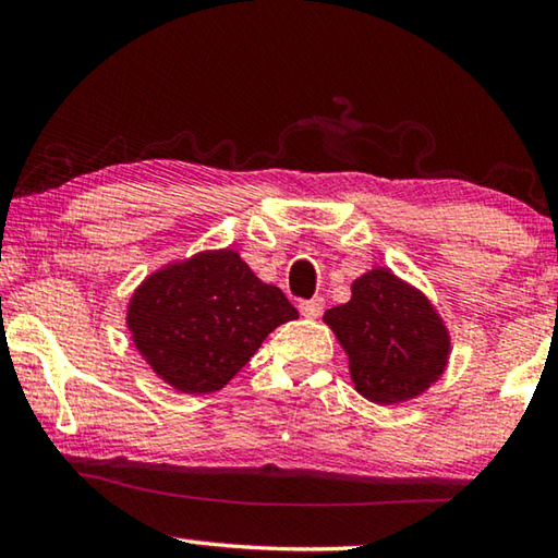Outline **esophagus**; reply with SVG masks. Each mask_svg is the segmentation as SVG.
<instances>
[{"instance_id":"1","label":"esophagus","mask_w":558,"mask_h":558,"mask_svg":"<svg viewBox=\"0 0 558 558\" xmlns=\"http://www.w3.org/2000/svg\"><path fill=\"white\" fill-rule=\"evenodd\" d=\"M300 313L305 317H319L325 313V300L323 298H313V300H300L298 302Z\"/></svg>"}]
</instances>
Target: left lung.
Wrapping results in <instances>:
<instances>
[{"instance_id":"8db88e82","label":"left lung","mask_w":558,"mask_h":558,"mask_svg":"<svg viewBox=\"0 0 558 558\" xmlns=\"http://www.w3.org/2000/svg\"><path fill=\"white\" fill-rule=\"evenodd\" d=\"M325 323L349 354L356 391L374 403L409 401L446 369L450 339L436 310L384 268L359 278Z\"/></svg>"}]
</instances>
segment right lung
Here are the masks:
<instances>
[{"label":"right lung","instance_id":"add662e5","mask_svg":"<svg viewBox=\"0 0 558 558\" xmlns=\"http://www.w3.org/2000/svg\"><path fill=\"white\" fill-rule=\"evenodd\" d=\"M298 310L235 251L199 253L149 276L130 300L132 342L184 393L219 391Z\"/></svg>","mask_w":558,"mask_h":558}]
</instances>
